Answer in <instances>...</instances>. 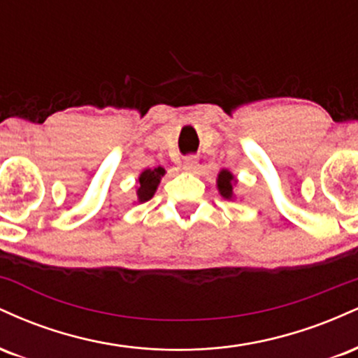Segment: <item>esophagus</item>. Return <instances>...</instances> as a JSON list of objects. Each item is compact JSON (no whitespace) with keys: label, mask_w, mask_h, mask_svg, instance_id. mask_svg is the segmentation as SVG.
Segmentation results:
<instances>
[{"label":"esophagus","mask_w":358,"mask_h":358,"mask_svg":"<svg viewBox=\"0 0 358 358\" xmlns=\"http://www.w3.org/2000/svg\"><path fill=\"white\" fill-rule=\"evenodd\" d=\"M183 170L187 171V173H196V171H199V159H196L195 156H188V158H185Z\"/></svg>","instance_id":"1"}]
</instances>
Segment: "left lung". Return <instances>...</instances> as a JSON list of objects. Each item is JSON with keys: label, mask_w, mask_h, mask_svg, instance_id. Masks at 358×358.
Instances as JSON below:
<instances>
[{"label": "left lung", "mask_w": 358, "mask_h": 358, "mask_svg": "<svg viewBox=\"0 0 358 358\" xmlns=\"http://www.w3.org/2000/svg\"><path fill=\"white\" fill-rule=\"evenodd\" d=\"M234 183H236V178L229 170H222L217 176V188H219L220 195L224 199H234Z\"/></svg>", "instance_id": "1"}]
</instances>
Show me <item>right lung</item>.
I'll use <instances>...</instances> for the list:
<instances>
[{
    "label": "right lung",
    "instance_id": "right-lung-1",
    "mask_svg": "<svg viewBox=\"0 0 358 358\" xmlns=\"http://www.w3.org/2000/svg\"><path fill=\"white\" fill-rule=\"evenodd\" d=\"M165 175V168H148V170L143 171L138 178V202H148L151 196L155 195L156 188H158L159 182H162V176Z\"/></svg>",
    "mask_w": 358,
    "mask_h": 358
}]
</instances>
